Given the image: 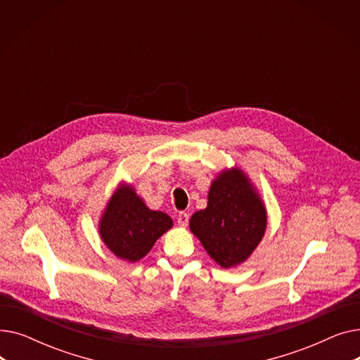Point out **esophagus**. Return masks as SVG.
Here are the masks:
<instances>
[{"instance_id": "obj_1", "label": "esophagus", "mask_w": 360, "mask_h": 360, "mask_svg": "<svg viewBox=\"0 0 360 360\" xmlns=\"http://www.w3.org/2000/svg\"><path fill=\"white\" fill-rule=\"evenodd\" d=\"M188 220H190V216H188L186 213L181 212L178 216H176V221L179 226H182V228H185V226L188 224Z\"/></svg>"}]
</instances>
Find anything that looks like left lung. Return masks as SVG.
Listing matches in <instances>:
<instances>
[{"label": "left lung", "instance_id": "1", "mask_svg": "<svg viewBox=\"0 0 360 360\" xmlns=\"http://www.w3.org/2000/svg\"><path fill=\"white\" fill-rule=\"evenodd\" d=\"M267 213L242 170H226L212 184L209 204L193 214L191 232L220 267L247 259L264 236Z\"/></svg>", "mask_w": 360, "mask_h": 360}]
</instances>
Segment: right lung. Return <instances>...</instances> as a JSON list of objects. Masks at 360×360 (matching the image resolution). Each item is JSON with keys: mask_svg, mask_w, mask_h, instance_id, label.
<instances>
[{"mask_svg": "<svg viewBox=\"0 0 360 360\" xmlns=\"http://www.w3.org/2000/svg\"><path fill=\"white\" fill-rule=\"evenodd\" d=\"M172 224L166 213L147 209L132 188L121 186L108 202L99 232L113 254L134 262L141 259Z\"/></svg>", "mask_w": 360, "mask_h": 360, "instance_id": "1", "label": "right lung"}]
</instances>
